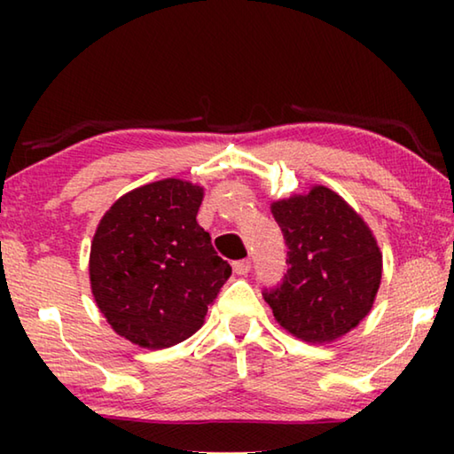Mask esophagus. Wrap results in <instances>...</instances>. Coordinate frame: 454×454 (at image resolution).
Listing matches in <instances>:
<instances>
[{"label": "esophagus", "instance_id": "esophagus-1", "mask_svg": "<svg viewBox=\"0 0 454 454\" xmlns=\"http://www.w3.org/2000/svg\"><path fill=\"white\" fill-rule=\"evenodd\" d=\"M250 268H252V262H250L248 258H244V260H236V262H234V272H236V274H240V276L248 274V272H250Z\"/></svg>", "mask_w": 454, "mask_h": 454}]
</instances>
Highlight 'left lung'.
<instances>
[{
	"mask_svg": "<svg viewBox=\"0 0 454 454\" xmlns=\"http://www.w3.org/2000/svg\"><path fill=\"white\" fill-rule=\"evenodd\" d=\"M288 270L264 288L274 318L306 342H330L372 309L382 256L363 218L325 186L272 204Z\"/></svg>",
	"mask_w": 454,
	"mask_h": 454,
	"instance_id": "8db88e82",
	"label": "left lung"
}]
</instances>
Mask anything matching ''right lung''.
I'll return each instance as SVG.
<instances>
[{
	"mask_svg": "<svg viewBox=\"0 0 454 454\" xmlns=\"http://www.w3.org/2000/svg\"><path fill=\"white\" fill-rule=\"evenodd\" d=\"M204 192L160 180L128 192L99 222L91 292L112 328L144 348H168L204 325L232 274L196 214Z\"/></svg>",
	"mask_w": 454,
	"mask_h": 454,
	"instance_id": "right-lung-1",
	"label": "right lung"
}]
</instances>
